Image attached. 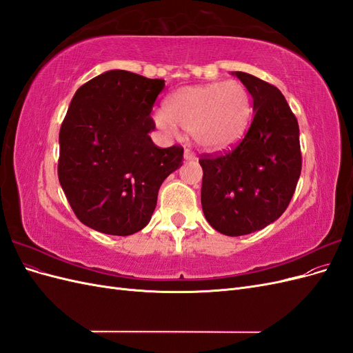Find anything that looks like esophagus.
<instances>
[{
    "mask_svg": "<svg viewBox=\"0 0 353 353\" xmlns=\"http://www.w3.org/2000/svg\"><path fill=\"white\" fill-rule=\"evenodd\" d=\"M184 159H185V160H196V154L187 148V150L184 152Z\"/></svg>",
    "mask_w": 353,
    "mask_h": 353,
    "instance_id": "esophagus-1",
    "label": "esophagus"
}]
</instances>
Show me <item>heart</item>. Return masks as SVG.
<instances>
[{
	"instance_id": "obj_1",
	"label": "heart",
	"mask_w": 353,
	"mask_h": 353,
	"mask_svg": "<svg viewBox=\"0 0 353 353\" xmlns=\"http://www.w3.org/2000/svg\"><path fill=\"white\" fill-rule=\"evenodd\" d=\"M250 117L249 90L243 82L228 79L172 92L165 103V113H157L156 123L169 135H176L181 128L193 134L200 147L219 152L240 140Z\"/></svg>"
}]
</instances>
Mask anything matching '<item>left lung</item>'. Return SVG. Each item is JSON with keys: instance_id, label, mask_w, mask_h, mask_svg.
<instances>
[{"instance_id": "left-lung-1", "label": "left lung", "mask_w": 353, "mask_h": 353, "mask_svg": "<svg viewBox=\"0 0 353 353\" xmlns=\"http://www.w3.org/2000/svg\"><path fill=\"white\" fill-rule=\"evenodd\" d=\"M253 97V119L228 152L203 154L201 208L210 225L237 237L279 219L302 170L299 123L281 91L253 74L236 72Z\"/></svg>"}]
</instances>
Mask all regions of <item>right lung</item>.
I'll use <instances>...</instances> for the list:
<instances>
[{"label": "right lung", "mask_w": 353, "mask_h": 353, "mask_svg": "<svg viewBox=\"0 0 353 353\" xmlns=\"http://www.w3.org/2000/svg\"><path fill=\"white\" fill-rule=\"evenodd\" d=\"M163 79L109 70L74 92L60 128L59 181L77 218L110 236H131L152 219L163 181L184 148H160L148 132Z\"/></svg>", "instance_id": "obj_1"}]
</instances>
